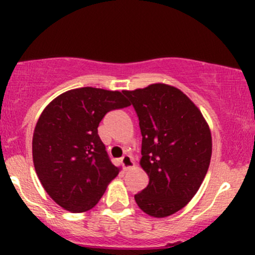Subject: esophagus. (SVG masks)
I'll list each match as a JSON object with an SVG mask.
<instances>
[{"label":"esophagus","mask_w":255,"mask_h":255,"mask_svg":"<svg viewBox=\"0 0 255 255\" xmlns=\"http://www.w3.org/2000/svg\"><path fill=\"white\" fill-rule=\"evenodd\" d=\"M121 164L123 165V169L125 170H128V169H132L134 168V160H133V158L130 155H123L122 158H121Z\"/></svg>","instance_id":"obj_1"}]
</instances>
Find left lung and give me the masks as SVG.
I'll return each mask as SVG.
<instances>
[{"mask_svg":"<svg viewBox=\"0 0 255 255\" xmlns=\"http://www.w3.org/2000/svg\"><path fill=\"white\" fill-rule=\"evenodd\" d=\"M123 94L142 132L140 166L149 184L134 200L143 212L163 218L186 206L208 170L212 137L196 105L176 87L151 84Z\"/></svg>","mask_w":255,"mask_h":255,"instance_id":"left-lung-1","label":"left lung"}]
</instances>
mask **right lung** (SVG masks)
I'll return each mask as SVG.
<instances>
[{
  "label": "right lung",
  "instance_id": "obj_1",
  "mask_svg": "<svg viewBox=\"0 0 255 255\" xmlns=\"http://www.w3.org/2000/svg\"><path fill=\"white\" fill-rule=\"evenodd\" d=\"M129 105L122 92L87 86L59 95L42 112L33 163L47 194L64 210H91L118 175L97 128L107 112Z\"/></svg>",
  "mask_w": 255,
  "mask_h": 255
}]
</instances>
